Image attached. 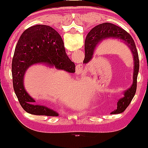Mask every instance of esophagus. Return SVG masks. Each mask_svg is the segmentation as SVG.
Instances as JSON below:
<instances>
[{"mask_svg": "<svg viewBox=\"0 0 148 148\" xmlns=\"http://www.w3.org/2000/svg\"><path fill=\"white\" fill-rule=\"evenodd\" d=\"M83 68H84V65L82 64H79L76 66V70L79 72H81L83 70Z\"/></svg>", "mask_w": 148, "mask_h": 148, "instance_id": "1", "label": "esophagus"}]
</instances>
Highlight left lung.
Masks as SVG:
<instances>
[{
  "mask_svg": "<svg viewBox=\"0 0 148 148\" xmlns=\"http://www.w3.org/2000/svg\"><path fill=\"white\" fill-rule=\"evenodd\" d=\"M108 39H117L125 44L130 49L133 56L134 73L133 84L130 88L123 92L124 97L117 103V109L113 113L123 112L130 105L135 95L137 86V76L139 69V59L136 45L132 36L126 30L111 23H103L96 25L88 33L85 41V58L84 63H88L92 59L94 52L99 45Z\"/></svg>",
  "mask_w": 148,
  "mask_h": 148,
  "instance_id": "8db88e82",
  "label": "left lung"
}]
</instances>
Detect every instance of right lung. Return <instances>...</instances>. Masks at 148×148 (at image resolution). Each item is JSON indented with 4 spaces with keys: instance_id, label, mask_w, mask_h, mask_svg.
Wrapping results in <instances>:
<instances>
[{
    "instance_id": "right-lung-1",
    "label": "right lung",
    "mask_w": 148,
    "mask_h": 148,
    "mask_svg": "<svg viewBox=\"0 0 148 148\" xmlns=\"http://www.w3.org/2000/svg\"><path fill=\"white\" fill-rule=\"evenodd\" d=\"M36 64L75 72V64L66 54L62 37L49 25H33L25 30L19 37L12 64L13 87L20 104L27 113L58 116V113L53 109L36 104L35 100L25 90L23 84L25 72L30 66Z\"/></svg>"
}]
</instances>
